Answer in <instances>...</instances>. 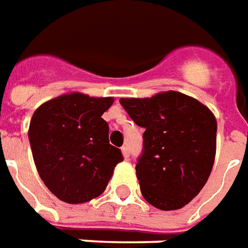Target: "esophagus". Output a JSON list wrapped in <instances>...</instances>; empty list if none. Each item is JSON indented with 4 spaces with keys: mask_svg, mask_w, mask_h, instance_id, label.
<instances>
[{
    "mask_svg": "<svg viewBox=\"0 0 248 248\" xmlns=\"http://www.w3.org/2000/svg\"><path fill=\"white\" fill-rule=\"evenodd\" d=\"M121 150H122V154H124V158L127 160V158H129V157H130V150H129V148H127V146H122V149H121Z\"/></svg>",
    "mask_w": 248,
    "mask_h": 248,
    "instance_id": "1",
    "label": "esophagus"
}]
</instances>
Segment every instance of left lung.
<instances>
[{
    "instance_id": "left-lung-1",
    "label": "left lung",
    "mask_w": 248,
    "mask_h": 248,
    "mask_svg": "<svg viewBox=\"0 0 248 248\" xmlns=\"http://www.w3.org/2000/svg\"><path fill=\"white\" fill-rule=\"evenodd\" d=\"M145 129L136 165L142 196L162 211L183 208L208 180L216 154V118L199 100L177 91L152 98H121Z\"/></svg>"
}]
</instances>
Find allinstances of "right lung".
<instances>
[{"mask_svg":"<svg viewBox=\"0 0 248 248\" xmlns=\"http://www.w3.org/2000/svg\"><path fill=\"white\" fill-rule=\"evenodd\" d=\"M112 103L111 96L71 93L33 112L28 137L34 165L62 202L82 204L98 197L124 161L121 149L110 145L108 124L102 118Z\"/></svg>","mask_w":248,"mask_h":248,"instance_id":"right-lung-1","label":"right lung"}]
</instances>
